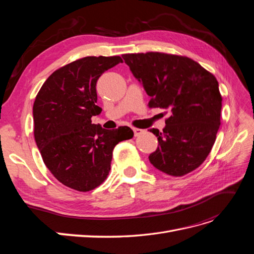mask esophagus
<instances>
[{
	"instance_id": "1",
	"label": "esophagus",
	"mask_w": 254,
	"mask_h": 254,
	"mask_svg": "<svg viewBox=\"0 0 254 254\" xmlns=\"http://www.w3.org/2000/svg\"><path fill=\"white\" fill-rule=\"evenodd\" d=\"M132 130H133V134H134V136H139V135H141L142 133H144V130H143V129L133 128Z\"/></svg>"
}]
</instances>
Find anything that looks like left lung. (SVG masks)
Returning <instances> with one entry per match:
<instances>
[{
  "mask_svg": "<svg viewBox=\"0 0 254 254\" xmlns=\"http://www.w3.org/2000/svg\"><path fill=\"white\" fill-rule=\"evenodd\" d=\"M122 57L150 96L149 107L171 111L162 132L149 129L159 142L150 163L175 177L194 171L210 153L220 125L215 76L188 57L153 52Z\"/></svg>",
  "mask_w": 254,
  "mask_h": 254,
  "instance_id": "left-lung-1",
  "label": "left lung"
}]
</instances>
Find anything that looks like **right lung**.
Wrapping results in <instances>:
<instances>
[{
    "instance_id": "1",
    "label": "right lung",
    "mask_w": 254,
    "mask_h": 254,
    "mask_svg": "<svg viewBox=\"0 0 254 254\" xmlns=\"http://www.w3.org/2000/svg\"><path fill=\"white\" fill-rule=\"evenodd\" d=\"M120 63V56L76 60L54 72L35 99L34 134L43 162L73 190L97 188L109 174L115 145L133 136L127 126L109 130L91 121L102 112L96 82Z\"/></svg>"
}]
</instances>
